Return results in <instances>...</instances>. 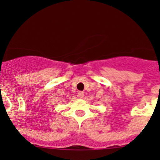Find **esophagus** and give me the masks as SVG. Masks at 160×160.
<instances>
[{"instance_id": "34e87169", "label": "esophagus", "mask_w": 160, "mask_h": 160, "mask_svg": "<svg viewBox=\"0 0 160 160\" xmlns=\"http://www.w3.org/2000/svg\"><path fill=\"white\" fill-rule=\"evenodd\" d=\"M78 96L80 98H82L83 96H84V94H83L82 91H79V92L78 93Z\"/></svg>"}]
</instances>
